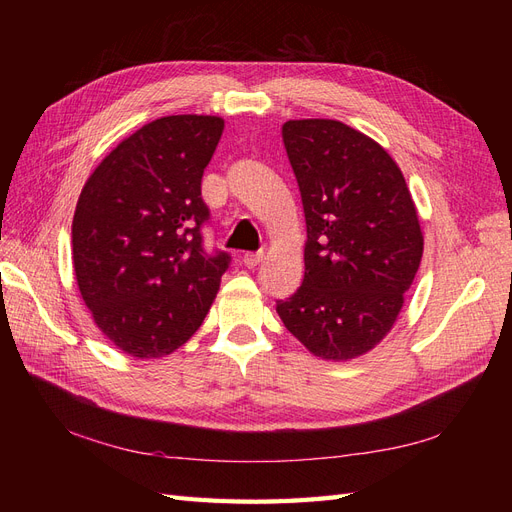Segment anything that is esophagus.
<instances>
[{"instance_id": "34e87169", "label": "esophagus", "mask_w": 512, "mask_h": 512, "mask_svg": "<svg viewBox=\"0 0 512 512\" xmlns=\"http://www.w3.org/2000/svg\"><path fill=\"white\" fill-rule=\"evenodd\" d=\"M260 260H262V250L260 252H247V254L241 256V262L247 269H254Z\"/></svg>"}]
</instances>
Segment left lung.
<instances>
[{"mask_svg":"<svg viewBox=\"0 0 512 512\" xmlns=\"http://www.w3.org/2000/svg\"><path fill=\"white\" fill-rule=\"evenodd\" d=\"M307 226L305 275L275 309L316 356L354 359L391 331L421 265L423 235L399 166L333 119L282 126Z\"/></svg>","mask_w":512,"mask_h":512,"instance_id":"8db88e82","label":"left lung"}]
</instances>
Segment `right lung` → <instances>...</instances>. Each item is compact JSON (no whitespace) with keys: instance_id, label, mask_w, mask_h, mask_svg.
I'll return each mask as SVG.
<instances>
[{"instance_id":"add662e5","label":"right lung","mask_w":512,"mask_h":512,"mask_svg":"<svg viewBox=\"0 0 512 512\" xmlns=\"http://www.w3.org/2000/svg\"><path fill=\"white\" fill-rule=\"evenodd\" d=\"M224 119L170 115L117 145L89 177L72 222L74 273L100 331L138 359L183 346L230 265L207 250L200 181Z\"/></svg>"}]
</instances>
